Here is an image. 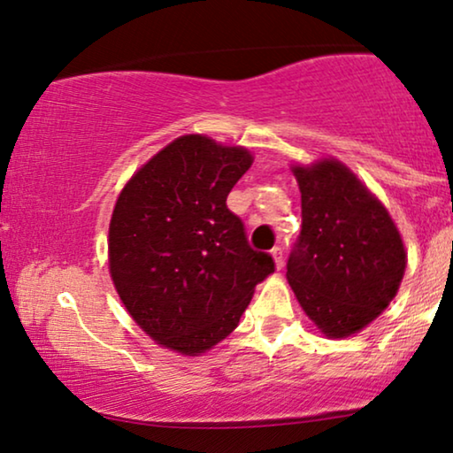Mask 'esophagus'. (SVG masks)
I'll return each mask as SVG.
<instances>
[{
  "label": "esophagus",
  "mask_w": 453,
  "mask_h": 453,
  "mask_svg": "<svg viewBox=\"0 0 453 453\" xmlns=\"http://www.w3.org/2000/svg\"><path fill=\"white\" fill-rule=\"evenodd\" d=\"M272 257H274V264H276V268L280 270L282 265H284V253H282L280 247H274V250H272Z\"/></svg>",
  "instance_id": "34e87169"
}]
</instances>
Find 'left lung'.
Segmentation results:
<instances>
[{"label":"left lung","mask_w":453,"mask_h":453,"mask_svg":"<svg viewBox=\"0 0 453 453\" xmlns=\"http://www.w3.org/2000/svg\"><path fill=\"white\" fill-rule=\"evenodd\" d=\"M301 234L287 278L309 319L327 338L369 326L398 293L406 251L392 216L336 158L295 165Z\"/></svg>","instance_id":"1"}]
</instances>
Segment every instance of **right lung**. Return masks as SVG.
<instances>
[{"instance_id": "obj_1", "label": "right lung", "mask_w": 453, "mask_h": 453, "mask_svg": "<svg viewBox=\"0 0 453 453\" xmlns=\"http://www.w3.org/2000/svg\"><path fill=\"white\" fill-rule=\"evenodd\" d=\"M253 163L247 148L181 135L117 197L109 270L135 324L166 349L197 357L237 327L253 288L274 272L251 250L226 196Z\"/></svg>"}]
</instances>
